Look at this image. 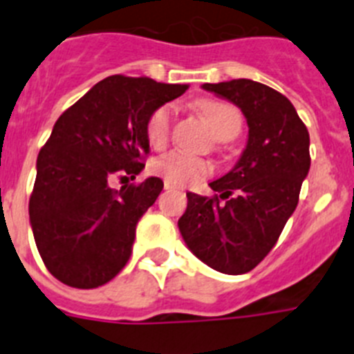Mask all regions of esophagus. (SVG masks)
I'll return each instance as SVG.
<instances>
[{"instance_id": "obj_1", "label": "esophagus", "mask_w": 354, "mask_h": 354, "mask_svg": "<svg viewBox=\"0 0 354 354\" xmlns=\"http://www.w3.org/2000/svg\"><path fill=\"white\" fill-rule=\"evenodd\" d=\"M165 189H167V192H171V189H175V187L171 186V184H168L167 180H165Z\"/></svg>"}]
</instances>
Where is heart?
I'll use <instances>...</instances> for the list:
<instances>
[{"label": "heart", "instance_id": "heart-1", "mask_svg": "<svg viewBox=\"0 0 354 354\" xmlns=\"http://www.w3.org/2000/svg\"><path fill=\"white\" fill-rule=\"evenodd\" d=\"M198 108L216 138L232 140L241 131L243 118L236 106L223 101L205 99V101L198 102ZM174 106L162 104L156 108L149 117L145 133L152 149H161L168 142L171 124H174ZM152 171L171 186H193L204 177H207L212 171V167L207 159L186 154L183 150H174L170 154L156 159L152 162Z\"/></svg>", "mask_w": 354, "mask_h": 354}]
</instances>
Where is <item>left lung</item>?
Masks as SVG:
<instances>
[{
  "label": "left lung",
  "instance_id": "left-lung-1",
  "mask_svg": "<svg viewBox=\"0 0 354 354\" xmlns=\"http://www.w3.org/2000/svg\"><path fill=\"white\" fill-rule=\"evenodd\" d=\"M243 111L248 142L234 168L209 183L220 196L186 193L179 230L187 248L225 274L252 271L277 245L310 170V138L286 95L252 80L204 83ZM223 198L225 203H220Z\"/></svg>",
  "mask_w": 354,
  "mask_h": 354
}]
</instances>
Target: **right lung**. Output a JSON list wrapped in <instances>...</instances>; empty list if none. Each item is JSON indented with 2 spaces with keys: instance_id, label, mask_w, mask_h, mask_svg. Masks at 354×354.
<instances>
[{
  "instance_id": "obj_1",
  "label": "right lung",
  "mask_w": 354,
  "mask_h": 354,
  "mask_svg": "<svg viewBox=\"0 0 354 354\" xmlns=\"http://www.w3.org/2000/svg\"><path fill=\"white\" fill-rule=\"evenodd\" d=\"M187 84L109 76L93 84L56 120L37 158L30 223L49 273L65 286L95 289L131 257L136 223L162 189L159 177L134 179L150 152L147 120Z\"/></svg>"
}]
</instances>
